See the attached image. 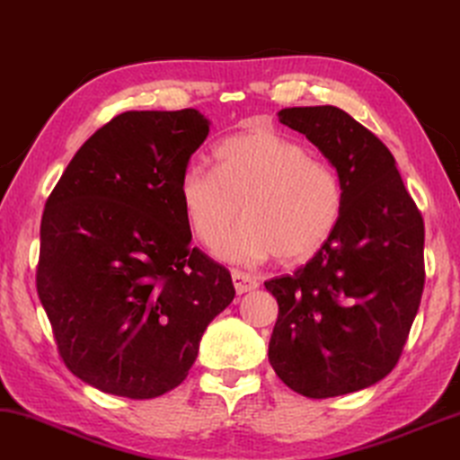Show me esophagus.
Wrapping results in <instances>:
<instances>
[{
    "label": "esophagus",
    "instance_id": "obj_1",
    "mask_svg": "<svg viewBox=\"0 0 460 460\" xmlns=\"http://www.w3.org/2000/svg\"><path fill=\"white\" fill-rule=\"evenodd\" d=\"M231 277H233V285H235V291L239 293V296H242V293L253 291L260 285V280L253 277V274H250V272L233 270Z\"/></svg>",
    "mask_w": 460,
    "mask_h": 460
}]
</instances>
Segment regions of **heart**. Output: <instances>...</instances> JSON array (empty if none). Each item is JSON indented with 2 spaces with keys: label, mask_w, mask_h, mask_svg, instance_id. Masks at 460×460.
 <instances>
[{
  "label": "heart",
  "mask_w": 460,
  "mask_h": 460,
  "mask_svg": "<svg viewBox=\"0 0 460 460\" xmlns=\"http://www.w3.org/2000/svg\"><path fill=\"white\" fill-rule=\"evenodd\" d=\"M217 167L188 164L180 177L183 215L198 242L217 243L242 209L246 221L217 245L231 262H304L324 245L342 215V183L326 159L274 128L229 136Z\"/></svg>",
  "instance_id": "b5f03b06"
}]
</instances>
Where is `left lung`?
<instances>
[{
    "label": "left lung",
    "instance_id": "left-lung-1",
    "mask_svg": "<svg viewBox=\"0 0 460 460\" xmlns=\"http://www.w3.org/2000/svg\"><path fill=\"white\" fill-rule=\"evenodd\" d=\"M279 119L337 167L342 215L331 239L293 274L266 280L279 304L269 359L310 399L367 388L393 372L426 283L423 217L372 129L332 105Z\"/></svg>",
    "mask_w": 460,
    "mask_h": 460
}]
</instances>
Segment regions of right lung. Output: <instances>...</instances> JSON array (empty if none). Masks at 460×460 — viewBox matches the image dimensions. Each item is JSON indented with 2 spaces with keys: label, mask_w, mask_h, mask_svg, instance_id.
<instances>
[{
  "label": "right lung",
  "mask_w": 460,
  "mask_h": 460,
  "mask_svg": "<svg viewBox=\"0 0 460 460\" xmlns=\"http://www.w3.org/2000/svg\"><path fill=\"white\" fill-rule=\"evenodd\" d=\"M196 109L126 111L67 164L40 218L37 293L59 358L107 394L155 399L186 380L231 272L191 248L180 177L207 140Z\"/></svg>",
  "instance_id": "1"
}]
</instances>
